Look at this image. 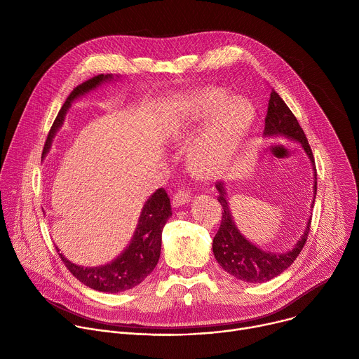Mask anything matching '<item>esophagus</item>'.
Returning <instances> with one entry per match:
<instances>
[{"label":"esophagus","instance_id":"obj_1","mask_svg":"<svg viewBox=\"0 0 359 359\" xmlns=\"http://www.w3.org/2000/svg\"><path fill=\"white\" fill-rule=\"evenodd\" d=\"M189 200H190V194H189V191L180 190V191H177V193L173 196L172 204H173V208H175V209H177V208L184 206V204H186Z\"/></svg>","mask_w":359,"mask_h":359}]
</instances>
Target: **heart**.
<instances>
[{"instance_id":"b5f03b06","label":"heart","mask_w":359,"mask_h":359,"mask_svg":"<svg viewBox=\"0 0 359 359\" xmlns=\"http://www.w3.org/2000/svg\"><path fill=\"white\" fill-rule=\"evenodd\" d=\"M255 118L251 102L243 96L230 97L222 88H208L186 96L172 118V137L191 140L187 163L191 172L204 179L223 175L241 147Z\"/></svg>"}]
</instances>
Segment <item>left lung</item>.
<instances>
[{
	"mask_svg": "<svg viewBox=\"0 0 359 359\" xmlns=\"http://www.w3.org/2000/svg\"><path fill=\"white\" fill-rule=\"evenodd\" d=\"M264 136H284L294 142H298L304 151L309 156L313 170H314V200L317 194V169L311 147L306 140L304 130L297 122L295 116L285 105L281 96L273 89L269 100V111L266 116ZM219 190V203L223 206L222 224L217 234L213 238V254L217 263L224 271L233 277L245 281V283H266L273 280L285 271L294 260L298 257L306 238L310 233L311 216L306 222L302 236L298 238L295 245L288 251L273 252L266 251L247 240L241 231L237 229L233 215L230 212L229 198L226 186L223 182L216 183ZM314 208V201L311 203V209Z\"/></svg>",
	"mask_w": 359,
	"mask_h": 359,
	"instance_id": "8db88e82",
	"label": "left lung"
}]
</instances>
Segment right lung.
Listing matches in <instances>:
<instances>
[{"label":"right lung","instance_id":"1","mask_svg":"<svg viewBox=\"0 0 359 359\" xmlns=\"http://www.w3.org/2000/svg\"><path fill=\"white\" fill-rule=\"evenodd\" d=\"M112 79H115L112 74H100L78 85L69 93L65 104L58 112L57 119L54 121L53 126H50V130L43 146L42 159L49 153L50 146H53V140L60 128L62 126L65 115L74 102L78 97L86 95L88 92L96 89L102 83L109 82ZM170 216V198L165 189H158L143 204L137 226L129 244L111 263L97 267H82L71 263L68 259H65V255L62 252L58 254L61 255V260L71 271V274L89 288L111 294L130 290L140 284L153 270H155L161 257L162 230Z\"/></svg>","mask_w":359,"mask_h":359}]
</instances>
